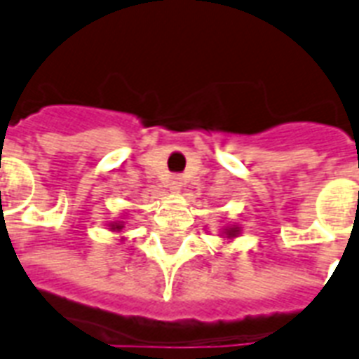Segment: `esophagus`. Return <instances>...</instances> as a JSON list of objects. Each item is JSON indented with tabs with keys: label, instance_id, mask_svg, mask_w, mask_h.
<instances>
[{
	"label": "esophagus",
	"instance_id": "1",
	"mask_svg": "<svg viewBox=\"0 0 359 359\" xmlns=\"http://www.w3.org/2000/svg\"><path fill=\"white\" fill-rule=\"evenodd\" d=\"M170 187L172 189H180V187H182V177H180V176H172L170 177Z\"/></svg>",
	"mask_w": 359,
	"mask_h": 359
}]
</instances>
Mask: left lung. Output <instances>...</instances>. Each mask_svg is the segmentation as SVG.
Returning a JSON list of instances; mask_svg holds the SVG:
<instances>
[{
  "mask_svg": "<svg viewBox=\"0 0 359 359\" xmlns=\"http://www.w3.org/2000/svg\"><path fill=\"white\" fill-rule=\"evenodd\" d=\"M238 232H240V230H238V226H232V229H226V232H224V234H226V238H234Z\"/></svg>",
  "mask_w": 359,
  "mask_h": 359,
  "instance_id": "8db88e82",
  "label": "left lung"
}]
</instances>
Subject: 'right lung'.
Returning a JSON list of instances; mask_svg holds the SVG:
<instances>
[{
  "label": "right lung",
  "instance_id": "obj_1",
  "mask_svg": "<svg viewBox=\"0 0 359 359\" xmlns=\"http://www.w3.org/2000/svg\"><path fill=\"white\" fill-rule=\"evenodd\" d=\"M110 226H112L114 232H119V230L123 229V224H121V223H112V224H110Z\"/></svg>",
  "mask_w": 359,
  "mask_h": 359
}]
</instances>
